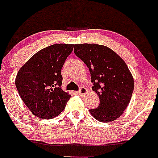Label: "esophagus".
Wrapping results in <instances>:
<instances>
[{
    "label": "esophagus",
    "mask_w": 158,
    "mask_h": 158,
    "mask_svg": "<svg viewBox=\"0 0 158 158\" xmlns=\"http://www.w3.org/2000/svg\"><path fill=\"white\" fill-rule=\"evenodd\" d=\"M87 92H88V90H87L85 88H81L80 90L78 91L77 93L79 94V95H85V94H86Z\"/></svg>",
    "instance_id": "1"
}]
</instances>
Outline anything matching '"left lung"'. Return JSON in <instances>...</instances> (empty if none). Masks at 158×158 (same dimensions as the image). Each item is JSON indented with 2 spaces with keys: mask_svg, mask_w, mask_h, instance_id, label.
Listing matches in <instances>:
<instances>
[{
  "mask_svg": "<svg viewBox=\"0 0 158 158\" xmlns=\"http://www.w3.org/2000/svg\"><path fill=\"white\" fill-rule=\"evenodd\" d=\"M74 53L86 64L99 98L97 108L89 110L97 121L111 122L120 118L131 100L134 79L128 66L112 49L97 44L74 45Z\"/></svg>",
  "mask_w": 158,
  "mask_h": 158,
  "instance_id": "1",
  "label": "left lung"
}]
</instances>
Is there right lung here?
Returning a JSON list of instances; mask_svg holds the SVG:
<instances>
[{
	"label": "right lung",
	"instance_id": "add662e5",
	"mask_svg": "<svg viewBox=\"0 0 158 158\" xmlns=\"http://www.w3.org/2000/svg\"><path fill=\"white\" fill-rule=\"evenodd\" d=\"M73 44H56L41 49L19 70L15 86L22 100L34 115L56 118L65 109L71 95L60 88L61 69Z\"/></svg>",
	"mask_w": 158,
	"mask_h": 158
}]
</instances>
